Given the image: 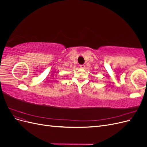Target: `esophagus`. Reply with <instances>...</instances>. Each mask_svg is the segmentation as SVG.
Wrapping results in <instances>:
<instances>
[{
	"instance_id": "esophagus-1",
	"label": "esophagus",
	"mask_w": 147,
	"mask_h": 147,
	"mask_svg": "<svg viewBox=\"0 0 147 147\" xmlns=\"http://www.w3.org/2000/svg\"><path fill=\"white\" fill-rule=\"evenodd\" d=\"M80 67L81 69H84V67H85V65H80Z\"/></svg>"
}]
</instances>
